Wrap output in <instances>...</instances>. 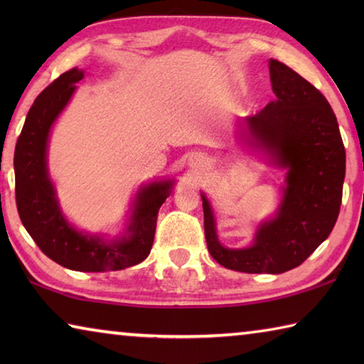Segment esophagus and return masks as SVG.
Instances as JSON below:
<instances>
[{
    "instance_id": "34e87169",
    "label": "esophagus",
    "mask_w": 364,
    "mask_h": 364,
    "mask_svg": "<svg viewBox=\"0 0 364 364\" xmlns=\"http://www.w3.org/2000/svg\"><path fill=\"white\" fill-rule=\"evenodd\" d=\"M191 164H193V167H204V157L202 156H194L193 159H191Z\"/></svg>"
}]
</instances>
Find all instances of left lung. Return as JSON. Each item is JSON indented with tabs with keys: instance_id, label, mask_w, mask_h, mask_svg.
<instances>
[{
	"instance_id": "left-lung-1",
	"label": "left lung",
	"mask_w": 364,
	"mask_h": 364,
	"mask_svg": "<svg viewBox=\"0 0 364 364\" xmlns=\"http://www.w3.org/2000/svg\"><path fill=\"white\" fill-rule=\"evenodd\" d=\"M276 100L254 117L237 120L236 143L258 149L268 165L286 171L276 213L257 226L242 249L225 247L210 200L200 193L210 255L242 273L279 274L304 263L334 228L342 202L345 147L336 114L304 77L269 59Z\"/></svg>"
}]
</instances>
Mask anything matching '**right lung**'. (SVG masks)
I'll list each match as a JSON object with an SVG mask.
<instances>
[{
    "label": "right lung",
    "mask_w": 364,
    "mask_h": 364,
    "mask_svg": "<svg viewBox=\"0 0 364 364\" xmlns=\"http://www.w3.org/2000/svg\"><path fill=\"white\" fill-rule=\"evenodd\" d=\"M83 77L77 67L67 70L41 91L28 110L14 152L17 210L43 254L64 268L85 273L125 269L149 255L159 208L173 191L175 180L141 184L119 236L77 230L65 218L49 176L48 143L53 125Z\"/></svg>",
    "instance_id": "right-lung-1"
}]
</instances>
